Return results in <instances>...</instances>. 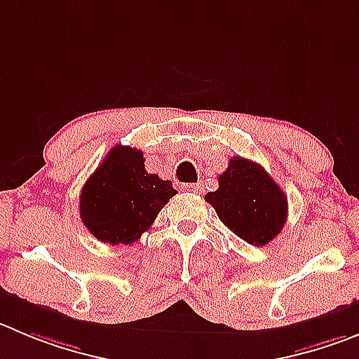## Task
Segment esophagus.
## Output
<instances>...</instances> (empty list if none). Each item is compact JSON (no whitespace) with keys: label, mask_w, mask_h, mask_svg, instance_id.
Segmentation results:
<instances>
[{"label":"esophagus","mask_w":359,"mask_h":359,"mask_svg":"<svg viewBox=\"0 0 359 359\" xmlns=\"http://www.w3.org/2000/svg\"><path fill=\"white\" fill-rule=\"evenodd\" d=\"M182 191H189V193H195V195H198V193H202L203 191V187H202V184H184Z\"/></svg>","instance_id":"esophagus-1"}]
</instances>
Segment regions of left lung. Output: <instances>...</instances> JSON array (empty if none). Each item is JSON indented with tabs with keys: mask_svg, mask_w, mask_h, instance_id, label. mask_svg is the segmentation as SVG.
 Listing matches in <instances>:
<instances>
[{
	"mask_svg": "<svg viewBox=\"0 0 359 359\" xmlns=\"http://www.w3.org/2000/svg\"><path fill=\"white\" fill-rule=\"evenodd\" d=\"M205 202L237 237L266 246L281 232L287 219V196L260 164L232 157L219 175V187L207 193Z\"/></svg>",
	"mask_w": 359,
	"mask_h": 359,
	"instance_id": "8db88e82",
	"label": "left lung"
}]
</instances>
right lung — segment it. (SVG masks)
<instances>
[{
    "label": "right lung",
    "mask_w": 359,
    "mask_h": 359,
    "mask_svg": "<svg viewBox=\"0 0 359 359\" xmlns=\"http://www.w3.org/2000/svg\"><path fill=\"white\" fill-rule=\"evenodd\" d=\"M175 193L170 180L147 172L142 150L116 145L83 186L79 214L102 243L130 244Z\"/></svg>",
    "instance_id": "obj_1"
}]
</instances>
